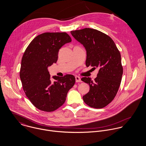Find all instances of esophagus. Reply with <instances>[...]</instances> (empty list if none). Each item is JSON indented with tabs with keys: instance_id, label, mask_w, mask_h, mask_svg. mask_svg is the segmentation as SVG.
<instances>
[{
	"instance_id": "1",
	"label": "esophagus",
	"mask_w": 146,
	"mask_h": 146,
	"mask_svg": "<svg viewBox=\"0 0 146 146\" xmlns=\"http://www.w3.org/2000/svg\"><path fill=\"white\" fill-rule=\"evenodd\" d=\"M75 78H76V82H81L82 81L81 80V78L78 76H76L75 77Z\"/></svg>"
}]
</instances>
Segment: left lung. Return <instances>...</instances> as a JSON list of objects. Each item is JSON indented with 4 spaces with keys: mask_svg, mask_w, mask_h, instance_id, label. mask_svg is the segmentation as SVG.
<instances>
[{
    "mask_svg": "<svg viewBox=\"0 0 146 146\" xmlns=\"http://www.w3.org/2000/svg\"><path fill=\"white\" fill-rule=\"evenodd\" d=\"M70 33L86 49V66L99 69L94 81L90 77L81 78L90 86L83 100L91 107L102 108L113 100L121 82L123 68L120 52L113 40L98 30L85 28Z\"/></svg>",
    "mask_w": 146,
    "mask_h": 146,
    "instance_id": "1",
    "label": "left lung"
}]
</instances>
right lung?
Wrapping results in <instances>:
<instances>
[{
  "label": "right lung",
  "mask_w": 146,
  "mask_h": 146,
  "mask_svg": "<svg viewBox=\"0 0 146 146\" xmlns=\"http://www.w3.org/2000/svg\"><path fill=\"white\" fill-rule=\"evenodd\" d=\"M72 41L66 33H44L36 36L27 48L21 60L20 77L23 90L31 103L39 110L52 112L65 102L76 81L72 74L53 76L48 68L56 63L61 47Z\"/></svg>",
  "instance_id": "1"
}]
</instances>
